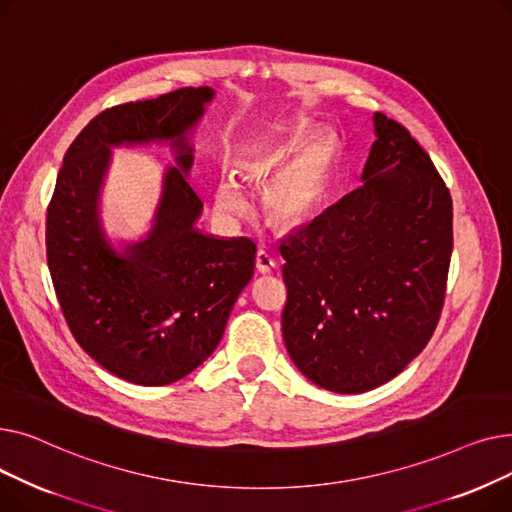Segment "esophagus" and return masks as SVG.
Wrapping results in <instances>:
<instances>
[{"label":"esophagus","mask_w":512,"mask_h":512,"mask_svg":"<svg viewBox=\"0 0 512 512\" xmlns=\"http://www.w3.org/2000/svg\"><path fill=\"white\" fill-rule=\"evenodd\" d=\"M255 267H257L259 274H272L276 270V259L270 251L259 249L257 257H255Z\"/></svg>","instance_id":"34e87169"}]
</instances>
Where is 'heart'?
<instances>
[{"mask_svg":"<svg viewBox=\"0 0 512 512\" xmlns=\"http://www.w3.org/2000/svg\"><path fill=\"white\" fill-rule=\"evenodd\" d=\"M276 168L272 153H261L238 164V174L251 180H267ZM272 176V175H271ZM273 177V176H272ZM328 182V157L319 145L303 147L265 184L263 207L270 218L280 226H294L305 222L324 199ZM215 213L224 220H236L247 211L249 203L242 188L232 178H222L213 195Z\"/></svg>","mask_w":512,"mask_h":512,"instance_id":"heart-1","label":"heart"}]
</instances>
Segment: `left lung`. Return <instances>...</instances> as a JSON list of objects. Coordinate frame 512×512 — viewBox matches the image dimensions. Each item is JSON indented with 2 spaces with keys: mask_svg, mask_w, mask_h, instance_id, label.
Here are the masks:
<instances>
[{
  "mask_svg": "<svg viewBox=\"0 0 512 512\" xmlns=\"http://www.w3.org/2000/svg\"><path fill=\"white\" fill-rule=\"evenodd\" d=\"M363 184L286 238L282 336L307 380L378 388L432 338L452 255V199L411 132L373 114Z\"/></svg>",
  "mask_w": 512,
  "mask_h": 512,
  "instance_id": "obj_1",
  "label": "left lung"
}]
</instances>
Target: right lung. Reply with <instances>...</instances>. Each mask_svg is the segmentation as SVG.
<instances>
[{"label":"right lung","mask_w":512,"mask_h":512,"mask_svg":"<svg viewBox=\"0 0 512 512\" xmlns=\"http://www.w3.org/2000/svg\"><path fill=\"white\" fill-rule=\"evenodd\" d=\"M213 95L186 87L95 116L68 147L47 207V265L70 332L101 367L139 386L195 371L253 278V240L195 228L203 203L188 184V137ZM147 142H170L177 166L165 175L148 236L118 252L98 218L102 180L112 146Z\"/></svg>","instance_id":"right-lung-1"}]
</instances>
